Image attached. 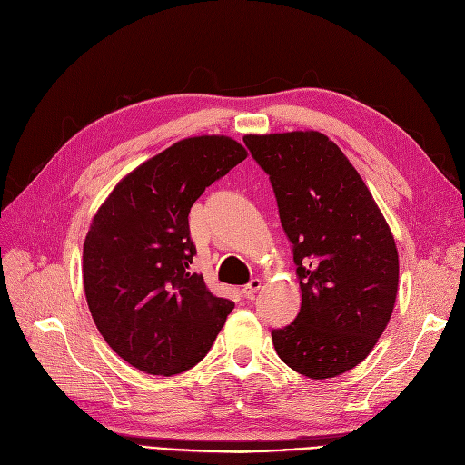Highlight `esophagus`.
I'll return each instance as SVG.
<instances>
[{
  "mask_svg": "<svg viewBox=\"0 0 465 465\" xmlns=\"http://www.w3.org/2000/svg\"><path fill=\"white\" fill-rule=\"evenodd\" d=\"M260 285H262V281H260V279H251L241 292H243V296H245L247 300H252V298H254V294L258 292Z\"/></svg>",
  "mask_w": 465,
  "mask_h": 465,
  "instance_id": "obj_1",
  "label": "esophagus"
}]
</instances>
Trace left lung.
Here are the masks:
<instances>
[{
    "label": "left lung",
    "mask_w": 465,
    "mask_h": 465,
    "mask_svg": "<svg viewBox=\"0 0 465 465\" xmlns=\"http://www.w3.org/2000/svg\"><path fill=\"white\" fill-rule=\"evenodd\" d=\"M243 143L270 176L302 291L296 319L272 331L275 351L313 380L344 374L390 322L395 239L359 173L325 134H249Z\"/></svg>",
    "instance_id": "left-lung-1"
}]
</instances>
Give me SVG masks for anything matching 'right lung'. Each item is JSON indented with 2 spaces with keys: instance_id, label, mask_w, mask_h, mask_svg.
<instances>
[{
  "instance_id": "right-lung-1",
  "label": "right lung",
  "mask_w": 465,
  "mask_h": 465,
  "mask_svg": "<svg viewBox=\"0 0 465 465\" xmlns=\"http://www.w3.org/2000/svg\"><path fill=\"white\" fill-rule=\"evenodd\" d=\"M247 157L228 136H195L127 174L93 218L84 285L98 332L129 365L155 376L207 355L233 302L192 273V205Z\"/></svg>"
}]
</instances>
